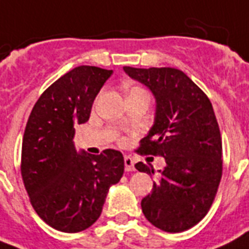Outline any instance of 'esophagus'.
Returning a JSON list of instances; mask_svg holds the SVG:
<instances>
[{"label": "esophagus", "mask_w": 249, "mask_h": 249, "mask_svg": "<svg viewBox=\"0 0 249 249\" xmlns=\"http://www.w3.org/2000/svg\"><path fill=\"white\" fill-rule=\"evenodd\" d=\"M124 164H125V170L126 172H133V170H136L134 168V161L130 156H125L124 158Z\"/></svg>", "instance_id": "esophagus-1"}]
</instances>
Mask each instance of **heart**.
<instances>
[{
  "label": "heart",
  "mask_w": 249,
  "mask_h": 249,
  "mask_svg": "<svg viewBox=\"0 0 249 249\" xmlns=\"http://www.w3.org/2000/svg\"><path fill=\"white\" fill-rule=\"evenodd\" d=\"M133 89H137V88H133ZM133 89H132V90H133Z\"/></svg>",
  "instance_id": "obj_1"
}]
</instances>
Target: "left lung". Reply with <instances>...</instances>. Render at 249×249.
<instances>
[{
	"mask_svg": "<svg viewBox=\"0 0 249 249\" xmlns=\"http://www.w3.org/2000/svg\"><path fill=\"white\" fill-rule=\"evenodd\" d=\"M151 90L155 121L141 140V155L163 156L165 166L141 201L144 217L160 230L181 232L204 218L222 177V141L212 103L179 70L124 67ZM140 172L154 174L142 161Z\"/></svg>",
	"mask_w": 249,
	"mask_h": 249,
	"instance_id": "obj_1",
	"label": "left lung"
}]
</instances>
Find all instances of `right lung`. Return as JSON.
<instances>
[{
	"mask_svg": "<svg viewBox=\"0 0 249 249\" xmlns=\"http://www.w3.org/2000/svg\"><path fill=\"white\" fill-rule=\"evenodd\" d=\"M112 70L80 66L41 94L27 121L21 177L33 209L55 230L79 232L99 218L108 189L124 173L116 150L77 152L75 125L89 120L93 102Z\"/></svg>",
	"mask_w": 249,
	"mask_h": 249,
	"instance_id": "1",
	"label": "right lung"
}]
</instances>
